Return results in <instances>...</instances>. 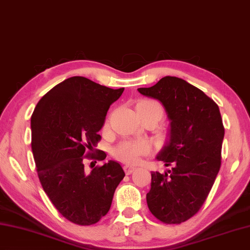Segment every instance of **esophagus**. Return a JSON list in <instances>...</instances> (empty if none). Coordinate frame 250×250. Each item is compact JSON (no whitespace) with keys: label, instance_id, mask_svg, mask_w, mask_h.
I'll use <instances>...</instances> for the list:
<instances>
[{"label":"esophagus","instance_id":"obj_1","mask_svg":"<svg viewBox=\"0 0 250 250\" xmlns=\"http://www.w3.org/2000/svg\"><path fill=\"white\" fill-rule=\"evenodd\" d=\"M124 168H125V171L126 174H131V173L133 172V171H135V169H136V168H134V167H131V166H126V165L125 166Z\"/></svg>","mask_w":250,"mask_h":250}]
</instances>
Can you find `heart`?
<instances>
[{"label": "heart", "mask_w": 250, "mask_h": 250, "mask_svg": "<svg viewBox=\"0 0 250 250\" xmlns=\"http://www.w3.org/2000/svg\"><path fill=\"white\" fill-rule=\"evenodd\" d=\"M136 110L141 116L155 117L158 121L163 118L164 108L160 103L154 100H142L136 104ZM151 147L145 141H122L114 148V156L125 164H138L143 156L147 155Z\"/></svg>", "instance_id": "heart-1"}]
</instances>
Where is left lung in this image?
Segmentation results:
<instances>
[{"mask_svg": "<svg viewBox=\"0 0 250 250\" xmlns=\"http://www.w3.org/2000/svg\"><path fill=\"white\" fill-rule=\"evenodd\" d=\"M138 90L158 100L171 120L170 139L157 156L170 168L151 172L147 206L159 221L180 224L203 207L221 167V114L213 100L181 78L166 76Z\"/></svg>", "mask_w": 250, "mask_h": 250, "instance_id": "obj_1", "label": "left lung"}]
</instances>
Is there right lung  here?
Returning <instances> with one entry per match:
<instances>
[{
	"label": "right lung",
	"instance_id": "1",
	"mask_svg": "<svg viewBox=\"0 0 250 250\" xmlns=\"http://www.w3.org/2000/svg\"><path fill=\"white\" fill-rule=\"evenodd\" d=\"M124 90L71 77L48 91L31 116L39 180L54 207L75 224L91 226L106 216L125 178L124 169L114 160L96 166L91 173L84 170L85 159L106 158L105 151L94 147L107 111Z\"/></svg>",
	"mask_w": 250,
	"mask_h": 250
}]
</instances>
